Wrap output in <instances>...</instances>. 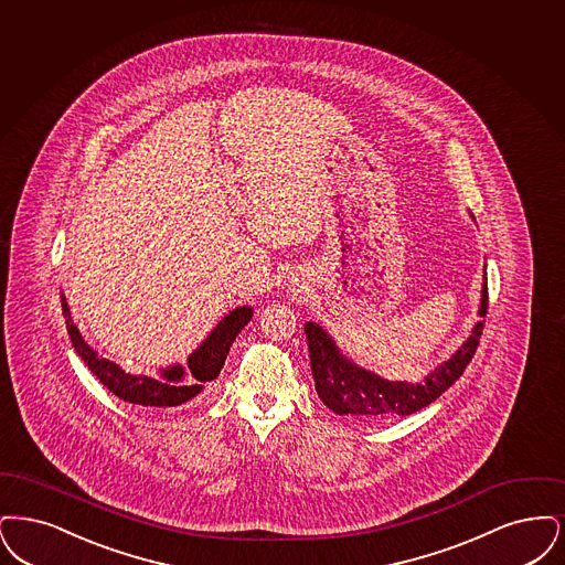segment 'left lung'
I'll use <instances>...</instances> for the list:
<instances>
[{"instance_id": "8db88e82", "label": "left lung", "mask_w": 565, "mask_h": 565, "mask_svg": "<svg viewBox=\"0 0 565 565\" xmlns=\"http://www.w3.org/2000/svg\"><path fill=\"white\" fill-rule=\"evenodd\" d=\"M479 315H488V278L483 285ZM483 322L486 320H479L462 348L449 361L430 371L419 384L388 382L371 371L352 365L317 322H308L303 329L320 401L340 416H412L437 401L465 373L477 352Z\"/></svg>"}]
</instances>
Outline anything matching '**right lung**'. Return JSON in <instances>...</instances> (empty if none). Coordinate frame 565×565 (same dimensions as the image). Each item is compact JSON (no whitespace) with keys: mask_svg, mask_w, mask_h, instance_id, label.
<instances>
[{"mask_svg":"<svg viewBox=\"0 0 565 565\" xmlns=\"http://www.w3.org/2000/svg\"><path fill=\"white\" fill-rule=\"evenodd\" d=\"M63 317L67 322V331L72 338L77 356L97 375L98 382L109 391L124 398L126 403L143 405V407H177L190 398H194L204 388L206 382L220 375L221 367L227 359L230 345L234 344L241 329L250 320V308H236L215 327V331L202 342L196 352L188 361V375L183 367L167 369L160 380L148 375H130L116 363L100 359L97 350L84 342L82 333L72 320L65 295L61 294Z\"/></svg>","mask_w":565,"mask_h":565,"instance_id":"1","label":"right lung"}]
</instances>
